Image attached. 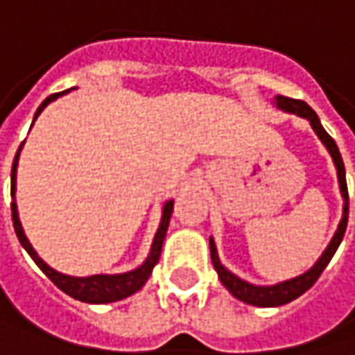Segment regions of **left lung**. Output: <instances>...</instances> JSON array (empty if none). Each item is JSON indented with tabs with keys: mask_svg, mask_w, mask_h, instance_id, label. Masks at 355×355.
<instances>
[{
	"mask_svg": "<svg viewBox=\"0 0 355 355\" xmlns=\"http://www.w3.org/2000/svg\"><path fill=\"white\" fill-rule=\"evenodd\" d=\"M275 103L281 111H287V113H295L303 119H307L313 127V131L317 133V137L321 139V143L327 147L336 169H338V182H340V190H342L343 198V214L340 220V226L334 234L331 242L327 244V248L323 250V254L319 257L315 265L311 266L307 272L289 279V281H283L279 285H270V287H259V285H250L246 281L239 279L236 275H232L226 266H222L220 259H218V252H216L214 239H210V257H212V265H214L216 272H218V279L222 281V285L232 293L236 299H241L242 303H248V305H257V307H277V305H285L293 299L301 297L307 289H311L315 285V281L319 279V275L323 272V268L327 266V263L331 261V257L336 254L340 242H342L343 234H345V226H347V212H349V198H347V184H345V167H343V159L340 155V149L336 145V141L327 135V131L321 127L319 123V116L315 111L303 103V101H297V98H289V96H275Z\"/></svg>",
	"mask_w": 355,
	"mask_h": 355,
	"instance_id": "1",
	"label": "left lung"
}]
</instances>
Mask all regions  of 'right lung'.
<instances>
[{"instance_id": "1", "label": "right lung", "mask_w": 355, "mask_h": 355, "mask_svg": "<svg viewBox=\"0 0 355 355\" xmlns=\"http://www.w3.org/2000/svg\"><path fill=\"white\" fill-rule=\"evenodd\" d=\"M68 90L64 92H56V94H50L36 111V116L34 121L38 119V114L52 103L56 101L58 96L66 94ZM34 125V123H32ZM24 143L19 145L17 153H15V159H13L12 165V198L15 196V173H17V159H19V151H21ZM171 212H173V200H167L164 204V214H162V224L155 232V239H153V244H151V252L149 257L145 259V263L141 266H137L135 270H129V272H121V275H92V277H70V275H62L58 270H54L52 266H48L42 259L38 257V252L32 248L30 241L26 239L24 234V228H21V222H19V216H17V206L15 202H12V220H13V228H15V234L21 242V246L28 250V254L34 259V263L42 268V272L60 289L66 295L78 299V301H85V303H113V301H121L133 293H137L147 283L153 266L157 265L159 261V254H162V246H164L165 232H167V226H169V218H171Z\"/></svg>"}]
</instances>
